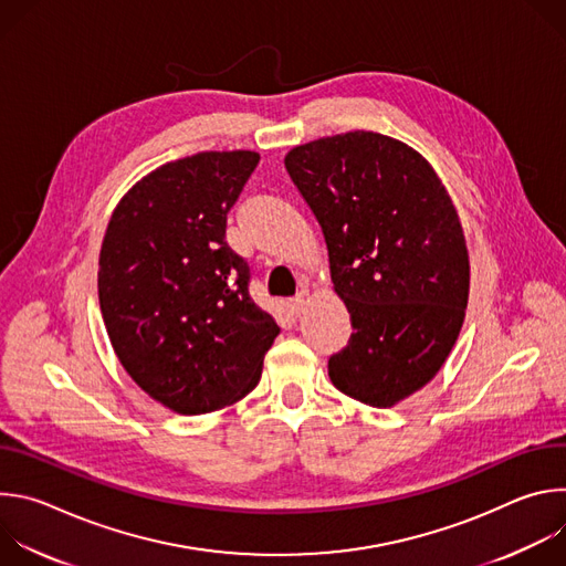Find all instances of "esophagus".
<instances>
[{
  "mask_svg": "<svg viewBox=\"0 0 566 566\" xmlns=\"http://www.w3.org/2000/svg\"><path fill=\"white\" fill-rule=\"evenodd\" d=\"M302 308H304V293H300V295H295L293 300H289V311H291L293 315H300Z\"/></svg>",
  "mask_w": 566,
  "mask_h": 566,
  "instance_id": "esophagus-1",
  "label": "esophagus"
}]
</instances>
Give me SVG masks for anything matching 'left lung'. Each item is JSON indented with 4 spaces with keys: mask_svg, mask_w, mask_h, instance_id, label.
<instances>
[{
    "mask_svg": "<svg viewBox=\"0 0 566 566\" xmlns=\"http://www.w3.org/2000/svg\"><path fill=\"white\" fill-rule=\"evenodd\" d=\"M284 166L352 315L329 378L365 406L391 408L437 376L463 325L470 262L452 199L417 149L376 132L297 145Z\"/></svg>",
    "mask_w": 566,
    "mask_h": 566,
    "instance_id": "1",
    "label": "left lung"
}]
</instances>
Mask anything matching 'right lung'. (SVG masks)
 <instances>
[{
	"mask_svg": "<svg viewBox=\"0 0 566 566\" xmlns=\"http://www.w3.org/2000/svg\"><path fill=\"white\" fill-rule=\"evenodd\" d=\"M260 154L199 151L143 177L116 206L98 300L134 382L179 415L244 398L280 334L249 295V264L226 241L228 210Z\"/></svg>",
	"mask_w": 566,
	"mask_h": 566,
	"instance_id": "obj_1",
	"label": "right lung"
}]
</instances>
